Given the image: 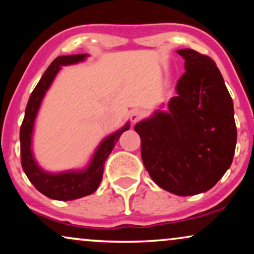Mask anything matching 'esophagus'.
<instances>
[{"mask_svg": "<svg viewBox=\"0 0 254 254\" xmlns=\"http://www.w3.org/2000/svg\"><path fill=\"white\" fill-rule=\"evenodd\" d=\"M143 117V113H142V111L139 110H132L130 113V119L132 123H136V122H138L139 119Z\"/></svg>", "mask_w": 254, "mask_h": 254, "instance_id": "esophagus-1", "label": "esophagus"}]
</instances>
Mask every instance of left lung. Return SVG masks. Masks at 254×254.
Masks as SVG:
<instances>
[{"label":"left lung","instance_id":"obj_1","mask_svg":"<svg viewBox=\"0 0 254 254\" xmlns=\"http://www.w3.org/2000/svg\"><path fill=\"white\" fill-rule=\"evenodd\" d=\"M185 60L170 113L137 123L141 155L151 179L178 196L210 190L232 165L237 125L230 94L216 63L192 49Z\"/></svg>","mask_w":254,"mask_h":254}]
</instances>
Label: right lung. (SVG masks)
Returning a JSON list of instances; mask_svg holds the SVG:
<instances>
[{
  "instance_id": "right-lung-1",
  "label": "right lung",
  "mask_w": 254,
  "mask_h": 254,
  "mask_svg": "<svg viewBox=\"0 0 254 254\" xmlns=\"http://www.w3.org/2000/svg\"><path fill=\"white\" fill-rule=\"evenodd\" d=\"M87 55H71V56H60L54 60L40 81L32 92L26 106L25 117L20 127V155H21L22 170L30 182L38 191L46 197L58 200H72L77 198L88 196L98 189L103 179L104 164L112 151L113 147L118 142L119 137L124 131L129 130V124L123 129L104 139L99 145L97 153L93 157L89 167L83 172H66L61 174L45 173L38 167L31 153V137L33 129L34 118L42 103L44 94L54 80L62 65L74 64L83 61Z\"/></svg>"
}]
</instances>
